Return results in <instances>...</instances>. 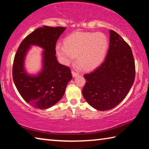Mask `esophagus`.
<instances>
[{"mask_svg":"<svg viewBox=\"0 0 149 149\" xmlns=\"http://www.w3.org/2000/svg\"><path fill=\"white\" fill-rule=\"evenodd\" d=\"M72 75L73 77H75L78 76V74L75 73V72H74V71H72Z\"/></svg>","mask_w":149,"mask_h":149,"instance_id":"1","label":"esophagus"}]
</instances>
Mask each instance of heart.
<instances>
[{"instance_id":"heart-1","label":"heart","mask_w":149,"mask_h":149,"mask_svg":"<svg viewBox=\"0 0 149 149\" xmlns=\"http://www.w3.org/2000/svg\"><path fill=\"white\" fill-rule=\"evenodd\" d=\"M108 48L107 38L103 33L75 32L65 40L64 45L58 44L56 49L63 65H70L77 56L84 70H91L102 63Z\"/></svg>"}]
</instances>
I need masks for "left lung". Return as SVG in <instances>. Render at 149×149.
Returning <instances> with one entry per match:
<instances>
[{"label":"left lung","instance_id":"left-lung-1","mask_svg":"<svg viewBox=\"0 0 149 149\" xmlns=\"http://www.w3.org/2000/svg\"><path fill=\"white\" fill-rule=\"evenodd\" d=\"M135 65L129 44L109 30V47L105 59L90 74L84 75L82 91L89 105L100 111L116 107L124 100L134 83Z\"/></svg>","mask_w":149,"mask_h":149}]
</instances>
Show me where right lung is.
<instances>
[{
    "instance_id": "1",
    "label": "right lung",
    "mask_w": 149,
    "mask_h": 149,
    "mask_svg": "<svg viewBox=\"0 0 149 149\" xmlns=\"http://www.w3.org/2000/svg\"><path fill=\"white\" fill-rule=\"evenodd\" d=\"M66 28L44 26L27 36L16 52L13 68L15 84L22 97L32 107L50 108L63 97L67 85L72 79L70 68L59 63L56 44ZM33 45L41 47L42 67L36 74L25 67L27 54Z\"/></svg>"
}]
</instances>
